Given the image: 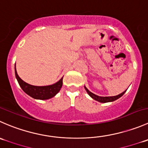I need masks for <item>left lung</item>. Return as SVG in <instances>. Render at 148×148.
<instances>
[{"label":"left lung","instance_id":"left-lung-1","mask_svg":"<svg viewBox=\"0 0 148 148\" xmlns=\"http://www.w3.org/2000/svg\"><path fill=\"white\" fill-rule=\"evenodd\" d=\"M84 89H85L86 91H87V92L88 93V95L90 96V97H92V98L94 99V100H97V101L100 102V103H108V102L114 101V100H117V99H119V97H121V96H122L126 92V90H125V91L123 92L122 93H121V94L118 95H116V96H110V97H101V96L96 95H95L94 93L91 92H90V90H89L88 89H87V87H85V86H84Z\"/></svg>","mask_w":148,"mask_h":148}]
</instances>
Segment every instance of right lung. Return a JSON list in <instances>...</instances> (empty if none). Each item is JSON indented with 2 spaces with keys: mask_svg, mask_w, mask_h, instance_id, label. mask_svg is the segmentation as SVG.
<instances>
[{
  "mask_svg": "<svg viewBox=\"0 0 148 148\" xmlns=\"http://www.w3.org/2000/svg\"><path fill=\"white\" fill-rule=\"evenodd\" d=\"M15 75L23 91L30 97L38 100H48L54 97L61 90L63 85V77L56 83L48 86H34L23 81L16 72L15 65Z\"/></svg>",
  "mask_w": 148,
  "mask_h": 148,
  "instance_id": "1",
  "label": "right lung"
}]
</instances>
